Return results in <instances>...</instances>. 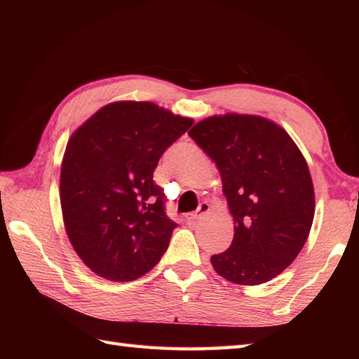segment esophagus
<instances>
[{
  "instance_id": "obj_1",
  "label": "esophagus",
  "mask_w": 359,
  "mask_h": 359,
  "mask_svg": "<svg viewBox=\"0 0 359 359\" xmlns=\"http://www.w3.org/2000/svg\"><path fill=\"white\" fill-rule=\"evenodd\" d=\"M208 211H210V203H208V202H202V203L199 205V208H197L194 212H191V215L188 216V219L199 220V219H202L205 215H207Z\"/></svg>"
}]
</instances>
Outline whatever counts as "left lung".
Here are the masks:
<instances>
[{
    "instance_id": "1",
    "label": "left lung",
    "mask_w": 359,
    "mask_h": 359,
    "mask_svg": "<svg viewBox=\"0 0 359 359\" xmlns=\"http://www.w3.org/2000/svg\"><path fill=\"white\" fill-rule=\"evenodd\" d=\"M188 135L216 163L234 238L211 264L226 280L257 285L276 278L306 243L315 191L302 152L285 129L247 114L212 116Z\"/></svg>"
}]
</instances>
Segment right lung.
I'll return each instance as SVG.
<instances>
[{
  "instance_id": "1",
  "label": "right lung",
  "mask_w": 359,
  "mask_h": 359,
  "mask_svg": "<svg viewBox=\"0 0 359 359\" xmlns=\"http://www.w3.org/2000/svg\"><path fill=\"white\" fill-rule=\"evenodd\" d=\"M193 123L151 102H116L71 135L60 174L65 228L98 276L134 280L163 256L177 224L152 174Z\"/></svg>"
}]
</instances>
